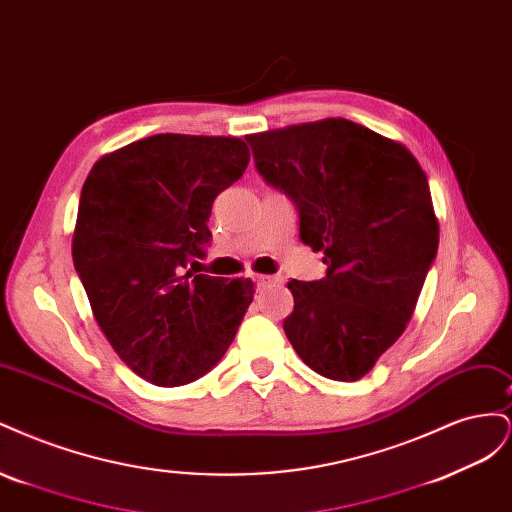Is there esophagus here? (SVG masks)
I'll return each mask as SVG.
<instances>
[{
    "label": "esophagus",
    "mask_w": 512,
    "mask_h": 512,
    "mask_svg": "<svg viewBox=\"0 0 512 512\" xmlns=\"http://www.w3.org/2000/svg\"><path fill=\"white\" fill-rule=\"evenodd\" d=\"M254 282L258 286V290H265V288L282 284V280L277 275H254Z\"/></svg>",
    "instance_id": "obj_1"
}]
</instances>
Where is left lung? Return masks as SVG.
Here are the masks:
<instances>
[{
  "label": "left lung",
  "instance_id": "left-lung-1",
  "mask_svg": "<svg viewBox=\"0 0 512 512\" xmlns=\"http://www.w3.org/2000/svg\"><path fill=\"white\" fill-rule=\"evenodd\" d=\"M245 138L327 265L322 280L288 282L286 337L316 374L359 380L404 333L438 254L423 168L404 145L342 117Z\"/></svg>",
  "mask_w": 512,
  "mask_h": 512
}]
</instances>
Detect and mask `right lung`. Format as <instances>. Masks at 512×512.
<instances>
[{
	"mask_svg": "<svg viewBox=\"0 0 512 512\" xmlns=\"http://www.w3.org/2000/svg\"><path fill=\"white\" fill-rule=\"evenodd\" d=\"M247 162L235 136L156 134L100 158L83 183L74 269L119 359L151 384L205 376L254 299L250 280L181 273L205 254L213 200Z\"/></svg>",
	"mask_w": 512,
	"mask_h": 512,
	"instance_id": "obj_1",
	"label": "right lung"
}]
</instances>
